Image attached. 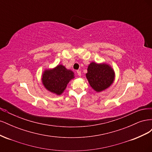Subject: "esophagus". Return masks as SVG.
<instances>
[{"label": "esophagus", "instance_id": "1", "mask_svg": "<svg viewBox=\"0 0 152 152\" xmlns=\"http://www.w3.org/2000/svg\"><path fill=\"white\" fill-rule=\"evenodd\" d=\"M77 75L79 76H80L81 75V72L80 70H77Z\"/></svg>", "mask_w": 152, "mask_h": 152}]
</instances>
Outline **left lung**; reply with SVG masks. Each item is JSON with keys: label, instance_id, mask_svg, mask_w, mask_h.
<instances>
[{"label": "left lung", "instance_id": "1", "mask_svg": "<svg viewBox=\"0 0 152 152\" xmlns=\"http://www.w3.org/2000/svg\"><path fill=\"white\" fill-rule=\"evenodd\" d=\"M86 77L92 88L101 92L113 83L115 73L113 69L107 64L92 62L87 68Z\"/></svg>", "mask_w": 152, "mask_h": 152}]
</instances>
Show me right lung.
I'll return each instance as SVG.
<instances>
[{
    "label": "right lung",
    "mask_w": 152,
    "mask_h": 152,
    "mask_svg": "<svg viewBox=\"0 0 152 152\" xmlns=\"http://www.w3.org/2000/svg\"><path fill=\"white\" fill-rule=\"evenodd\" d=\"M74 78V73L61 65L51 70H45L42 75V83L48 91L60 95L66 89L70 80Z\"/></svg>",
    "instance_id": "obj_1"
}]
</instances>
